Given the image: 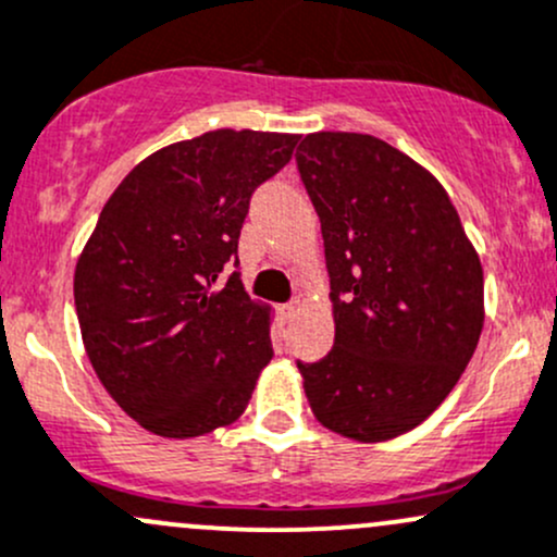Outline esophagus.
<instances>
[{"label":"esophagus","mask_w":557,"mask_h":557,"mask_svg":"<svg viewBox=\"0 0 557 557\" xmlns=\"http://www.w3.org/2000/svg\"><path fill=\"white\" fill-rule=\"evenodd\" d=\"M298 307H301V301H298V298H294V301H288V304H283V307H280V314H283V320H294Z\"/></svg>","instance_id":"esophagus-1"}]
</instances>
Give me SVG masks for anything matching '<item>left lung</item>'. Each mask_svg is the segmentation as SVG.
<instances>
[{"instance_id":"1","label":"left lung","mask_w":557,"mask_h":557,"mask_svg":"<svg viewBox=\"0 0 557 557\" xmlns=\"http://www.w3.org/2000/svg\"><path fill=\"white\" fill-rule=\"evenodd\" d=\"M298 175L320 215L336 338L301 362L318 421L360 443L421 424L483 331V267L432 173L382 138L312 133Z\"/></svg>"}]
</instances>
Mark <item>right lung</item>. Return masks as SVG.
<instances>
[{
    "label": "right lung",
    "instance_id": "add662e5",
    "mask_svg": "<svg viewBox=\"0 0 557 557\" xmlns=\"http://www.w3.org/2000/svg\"><path fill=\"white\" fill-rule=\"evenodd\" d=\"M296 144L259 131L178 140L138 162L103 205L74 304L98 379L144 430L197 437L248 408L274 352L269 309L237 272L239 230Z\"/></svg>",
    "mask_w": 557,
    "mask_h": 557
}]
</instances>
